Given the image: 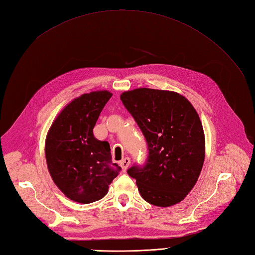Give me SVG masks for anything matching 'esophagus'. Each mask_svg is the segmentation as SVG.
Returning a JSON list of instances; mask_svg holds the SVG:
<instances>
[{
    "mask_svg": "<svg viewBox=\"0 0 255 255\" xmlns=\"http://www.w3.org/2000/svg\"><path fill=\"white\" fill-rule=\"evenodd\" d=\"M119 164H121L123 171L125 172V171H126V170L128 169L129 164H130V159H129V158H125V159H123V160L121 161V163H119Z\"/></svg>",
    "mask_w": 255,
    "mask_h": 255,
    "instance_id": "obj_1",
    "label": "esophagus"
}]
</instances>
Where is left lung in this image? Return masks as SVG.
I'll return each mask as SVG.
<instances>
[{
    "label": "left lung",
    "mask_w": 255,
    "mask_h": 255,
    "mask_svg": "<svg viewBox=\"0 0 255 255\" xmlns=\"http://www.w3.org/2000/svg\"><path fill=\"white\" fill-rule=\"evenodd\" d=\"M121 100L148 144L145 163L127 173L136 178L142 198L160 207L180 203L191 192L205 159V136L199 116L175 92L136 89Z\"/></svg>",
    "instance_id": "left-lung-1"
}]
</instances>
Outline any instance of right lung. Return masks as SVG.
<instances>
[{
	"mask_svg": "<svg viewBox=\"0 0 255 255\" xmlns=\"http://www.w3.org/2000/svg\"><path fill=\"white\" fill-rule=\"evenodd\" d=\"M111 92L81 95L63 108L46 139L48 170L59 189L74 202L90 204L108 192L121 166L113 163L107 141L96 139L93 128Z\"/></svg>",
	"mask_w": 255,
	"mask_h": 255,
	"instance_id": "1",
	"label": "right lung"
}]
</instances>
